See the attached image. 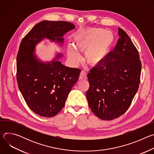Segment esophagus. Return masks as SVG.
<instances>
[{
	"label": "esophagus",
	"instance_id": "1",
	"mask_svg": "<svg viewBox=\"0 0 154 154\" xmlns=\"http://www.w3.org/2000/svg\"><path fill=\"white\" fill-rule=\"evenodd\" d=\"M87 79V74L85 71H82L79 76V79L80 80H83V79Z\"/></svg>",
	"mask_w": 154,
	"mask_h": 154
}]
</instances>
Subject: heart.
Masks as SVG:
<instances>
[{"label": "heart", "instance_id": "1", "mask_svg": "<svg viewBox=\"0 0 154 154\" xmlns=\"http://www.w3.org/2000/svg\"><path fill=\"white\" fill-rule=\"evenodd\" d=\"M115 36L112 32L102 28H90L81 30L74 37V48L80 52H85V60L91 66L100 63L106 57L113 45ZM68 54L73 64L80 60L79 54L69 49Z\"/></svg>", "mask_w": 154, "mask_h": 154}]
</instances>
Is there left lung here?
<instances>
[{
	"instance_id": "1",
	"label": "left lung",
	"mask_w": 154,
	"mask_h": 154,
	"mask_svg": "<svg viewBox=\"0 0 154 154\" xmlns=\"http://www.w3.org/2000/svg\"><path fill=\"white\" fill-rule=\"evenodd\" d=\"M113 51L88 74L90 88L86 95L92 112L102 120L122 115L129 108L139 88L141 62L130 37L119 28Z\"/></svg>"
}]
</instances>
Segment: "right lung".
<instances>
[{
    "instance_id": "obj_1",
    "label": "right lung",
    "mask_w": 154,
    "mask_h": 154,
    "mask_svg": "<svg viewBox=\"0 0 154 154\" xmlns=\"http://www.w3.org/2000/svg\"><path fill=\"white\" fill-rule=\"evenodd\" d=\"M74 28L67 21L43 20L20 44L16 58L18 87L28 106L41 116L53 117L61 110L81 69L66 67L59 61L40 63L33 55L35 46L45 37L63 42V35Z\"/></svg>"
}]
</instances>
